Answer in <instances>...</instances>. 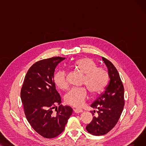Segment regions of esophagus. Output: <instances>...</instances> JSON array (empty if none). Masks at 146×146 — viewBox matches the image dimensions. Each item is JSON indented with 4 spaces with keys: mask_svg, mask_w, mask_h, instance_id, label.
<instances>
[{
    "mask_svg": "<svg viewBox=\"0 0 146 146\" xmlns=\"http://www.w3.org/2000/svg\"><path fill=\"white\" fill-rule=\"evenodd\" d=\"M74 111L75 113H80V112H82L83 110L80 108H76L74 110Z\"/></svg>",
    "mask_w": 146,
    "mask_h": 146,
    "instance_id": "34e87169",
    "label": "esophagus"
}]
</instances>
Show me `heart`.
I'll use <instances>...</instances> for the list:
<instances>
[{"label":"heart","mask_w":146,"mask_h":146,"mask_svg":"<svg viewBox=\"0 0 146 146\" xmlns=\"http://www.w3.org/2000/svg\"><path fill=\"white\" fill-rule=\"evenodd\" d=\"M72 66L85 74L83 84L86 86L92 94H96L101 92L106 86L108 73L104 67L97 66L93 59L89 57L80 58L74 61ZM54 82L61 89L66 90L69 86L67 74L64 70H59L55 74ZM88 96L86 88H74L66 95L64 99L68 105L80 107L85 104Z\"/></svg>","instance_id":"1"}]
</instances>
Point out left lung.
Returning <instances> with one entry per match:
<instances>
[{
	"label": "left lung",
	"mask_w": 146,
	"mask_h": 146,
	"mask_svg": "<svg viewBox=\"0 0 146 146\" xmlns=\"http://www.w3.org/2000/svg\"><path fill=\"white\" fill-rule=\"evenodd\" d=\"M102 60L108 67L110 83L105 90L90 105L96 109L90 111L95 115L86 129L94 135H103L108 133L118 122L125 105L124 88L117 68L110 60L104 57Z\"/></svg>",
	"instance_id": "1"
}]
</instances>
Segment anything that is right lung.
I'll return each mask as SVG.
<instances>
[{
  "mask_svg": "<svg viewBox=\"0 0 146 146\" xmlns=\"http://www.w3.org/2000/svg\"><path fill=\"white\" fill-rule=\"evenodd\" d=\"M64 59L56 57L35 63L28 70L21 90L28 122L37 133L47 139L62 133L73 113L70 106L60 104L61 97L54 82L55 68Z\"/></svg>",
  "mask_w": 146,
  "mask_h": 146,
  "instance_id": "right-lung-1",
  "label": "right lung"
}]
</instances>
